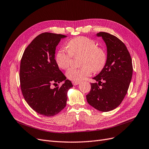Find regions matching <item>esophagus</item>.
Wrapping results in <instances>:
<instances>
[{
    "mask_svg": "<svg viewBox=\"0 0 149 149\" xmlns=\"http://www.w3.org/2000/svg\"><path fill=\"white\" fill-rule=\"evenodd\" d=\"M72 83H73V84L74 86H76V85H78V84H80V82L79 81H73L72 82Z\"/></svg>",
    "mask_w": 149,
    "mask_h": 149,
    "instance_id": "esophagus-1",
    "label": "esophagus"
}]
</instances>
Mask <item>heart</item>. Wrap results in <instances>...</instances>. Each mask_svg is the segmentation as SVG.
I'll list each match as a JSON object with an SVG mask.
<instances>
[{
  "mask_svg": "<svg viewBox=\"0 0 149 149\" xmlns=\"http://www.w3.org/2000/svg\"><path fill=\"white\" fill-rule=\"evenodd\" d=\"M66 49H60L55 55V61L61 69H67L73 61V57L82 56L79 69L70 68L66 72V77L73 81H81L104 68L107 61L106 49L97 46L95 40L86 37H78L70 40Z\"/></svg>",
  "mask_w": 149,
  "mask_h": 149,
  "instance_id": "b5f03b06",
  "label": "heart"
}]
</instances>
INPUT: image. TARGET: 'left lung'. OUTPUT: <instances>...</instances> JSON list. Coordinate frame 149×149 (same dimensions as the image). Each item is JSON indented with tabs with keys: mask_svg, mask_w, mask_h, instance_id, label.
I'll return each mask as SVG.
<instances>
[{
	"mask_svg": "<svg viewBox=\"0 0 149 149\" xmlns=\"http://www.w3.org/2000/svg\"><path fill=\"white\" fill-rule=\"evenodd\" d=\"M105 42L107 63L101 73L93 78L98 83H91L86 95L89 104L102 112L118 107L127 93L132 76V63L125 44L116 36L106 32L97 33Z\"/></svg>",
	"mask_w": 149,
	"mask_h": 149,
	"instance_id": "1",
	"label": "left lung"
}]
</instances>
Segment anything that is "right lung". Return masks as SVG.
Here are the masks:
<instances>
[{
  "mask_svg": "<svg viewBox=\"0 0 149 149\" xmlns=\"http://www.w3.org/2000/svg\"><path fill=\"white\" fill-rule=\"evenodd\" d=\"M66 36L48 32L36 37L26 48L20 66L22 94L37 113L53 116L66 105L67 92L73 84L60 70L55 59L56 47ZM65 80L60 87L52 86Z\"/></svg>",
  "mask_w": 149,
  "mask_h": 149,
  "instance_id": "1",
  "label": "right lung"
}]
</instances>
